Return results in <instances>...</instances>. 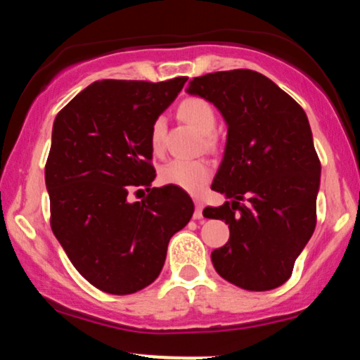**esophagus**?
<instances>
[{
	"label": "esophagus",
	"mask_w": 360,
	"mask_h": 360,
	"mask_svg": "<svg viewBox=\"0 0 360 360\" xmlns=\"http://www.w3.org/2000/svg\"><path fill=\"white\" fill-rule=\"evenodd\" d=\"M194 206H196V210H194L193 217L196 218V220H201V218H203V201L196 198V200H194Z\"/></svg>",
	"instance_id": "obj_1"
}]
</instances>
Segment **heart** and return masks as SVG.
<instances>
[{
  "label": "heart",
  "instance_id": "heart-1",
  "mask_svg": "<svg viewBox=\"0 0 360 360\" xmlns=\"http://www.w3.org/2000/svg\"><path fill=\"white\" fill-rule=\"evenodd\" d=\"M177 113H179V117L186 123L196 128L200 134H205V142L208 146H213L214 137L212 131L214 125H217V113H214L212 103L198 96L186 98V100L181 101ZM164 131H166V122H164V118H155L150 127V143L155 152H159L162 148ZM212 164L205 159H176L167 162L166 166L160 169V181L164 184L177 186V188L186 189L189 193H200L208 184V181L212 179Z\"/></svg>",
  "mask_w": 360,
  "mask_h": 360
}]
</instances>
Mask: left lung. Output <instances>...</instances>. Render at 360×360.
<instances>
[{
	"label": "left lung",
	"mask_w": 360,
	"mask_h": 360,
	"mask_svg": "<svg viewBox=\"0 0 360 360\" xmlns=\"http://www.w3.org/2000/svg\"><path fill=\"white\" fill-rule=\"evenodd\" d=\"M188 93L213 103L229 125L212 184L229 201L203 212L230 229L229 242L212 252L214 269L247 291L279 288L316 226L321 166L307 113L250 69L193 77Z\"/></svg>",
	"instance_id": "left-lung-1"
}]
</instances>
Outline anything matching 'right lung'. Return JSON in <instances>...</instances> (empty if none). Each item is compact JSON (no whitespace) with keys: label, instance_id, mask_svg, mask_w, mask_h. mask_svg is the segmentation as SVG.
<instances>
[{"label":"right lung","instance_id":"obj_1","mask_svg":"<svg viewBox=\"0 0 360 360\" xmlns=\"http://www.w3.org/2000/svg\"><path fill=\"white\" fill-rule=\"evenodd\" d=\"M186 81H94L53 122L45 164L52 232L82 278L110 295L154 283L169 240L193 217L183 189L150 188V127ZM134 188L148 196L130 204Z\"/></svg>","mask_w":360,"mask_h":360}]
</instances>
